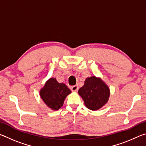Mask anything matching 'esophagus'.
I'll return each instance as SVG.
<instances>
[{
	"instance_id": "1",
	"label": "esophagus",
	"mask_w": 146,
	"mask_h": 146,
	"mask_svg": "<svg viewBox=\"0 0 146 146\" xmlns=\"http://www.w3.org/2000/svg\"><path fill=\"white\" fill-rule=\"evenodd\" d=\"M71 91H77L78 90V86L77 85H75L73 86H71Z\"/></svg>"
}]
</instances>
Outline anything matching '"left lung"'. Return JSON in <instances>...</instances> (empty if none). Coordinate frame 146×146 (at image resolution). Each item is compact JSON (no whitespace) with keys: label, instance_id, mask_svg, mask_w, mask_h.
Instances as JSON below:
<instances>
[{"label":"left lung","instance_id":"8db88e82","mask_svg":"<svg viewBox=\"0 0 146 146\" xmlns=\"http://www.w3.org/2000/svg\"><path fill=\"white\" fill-rule=\"evenodd\" d=\"M78 94L84 102L86 108L96 111L102 108L108 102L110 90L101 78L95 76L88 77L84 84L78 90Z\"/></svg>","mask_w":146,"mask_h":146}]
</instances>
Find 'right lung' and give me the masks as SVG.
<instances>
[{
	"instance_id": "obj_1",
	"label": "right lung",
	"mask_w": 146,
	"mask_h": 146,
	"mask_svg": "<svg viewBox=\"0 0 146 146\" xmlns=\"http://www.w3.org/2000/svg\"><path fill=\"white\" fill-rule=\"evenodd\" d=\"M71 91L65 84L58 82L55 78H50L40 90L43 102L51 110L56 111L62 108L66 97Z\"/></svg>"
}]
</instances>
